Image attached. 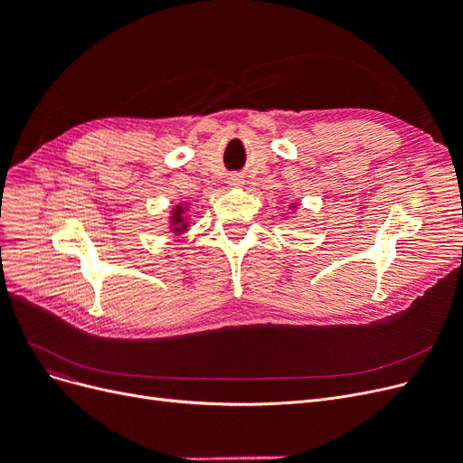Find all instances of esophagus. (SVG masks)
Masks as SVG:
<instances>
[{
  "label": "esophagus",
  "mask_w": 463,
  "mask_h": 463,
  "mask_svg": "<svg viewBox=\"0 0 463 463\" xmlns=\"http://www.w3.org/2000/svg\"><path fill=\"white\" fill-rule=\"evenodd\" d=\"M228 185H230V187H241V185H243V177H241V175H232V177L228 179Z\"/></svg>",
  "instance_id": "obj_1"
}]
</instances>
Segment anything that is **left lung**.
<instances>
[{"label":"left lung","mask_w":463,"mask_h":463,"mask_svg":"<svg viewBox=\"0 0 463 463\" xmlns=\"http://www.w3.org/2000/svg\"><path fill=\"white\" fill-rule=\"evenodd\" d=\"M289 208L291 210H298V203H289Z\"/></svg>","instance_id":"8db88e82"}]
</instances>
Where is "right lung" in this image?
<instances>
[{"label": "right lung", "instance_id": "add662e5", "mask_svg": "<svg viewBox=\"0 0 463 463\" xmlns=\"http://www.w3.org/2000/svg\"><path fill=\"white\" fill-rule=\"evenodd\" d=\"M189 203H177L170 216H167V226H170V232L175 235L185 233L189 230Z\"/></svg>", "mask_w": 463, "mask_h": 463}]
</instances>
